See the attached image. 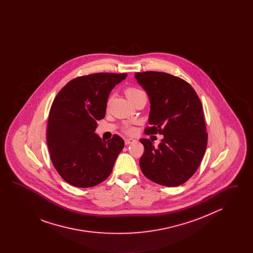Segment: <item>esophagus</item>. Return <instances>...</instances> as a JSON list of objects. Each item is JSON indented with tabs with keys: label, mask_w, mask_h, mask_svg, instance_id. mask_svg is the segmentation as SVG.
<instances>
[{
	"label": "esophagus",
	"mask_w": 253,
	"mask_h": 253,
	"mask_svg": "<svg viewBox=\"0 0 253 253\" xmlns=\"http://www.w3.org/2000/svg\"><path fill=\"white\" fill-rule=\"evenodd\" d=\"M134 141H135V139H133V138H126V139L124 140L125 145L131 144V143H133Z\"/></svg>",
	"instance_id": "obj_1"
}]
</instances>
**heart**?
Returning <instances> with one entry per match:
<instances>
[{
    "label": "heart",
    "mask_w": 253,
    "mask_h": 253,
    "mask_svg": "<svg viewBox=\"0 0 253 253\" xmlns=\"http://www.w3.org/2000/svg\"><path fill=\"white\" fill-rule=\"evenodd\" d=\"M140 93H142V91L140 89H137V88H134V87H129L125 90V96L130 101H132V99L137 95H139ZM126 131L128 132H133V129L132 128H127Z\"/></svg>",
    "instance_id": "1"
}]
</instances>
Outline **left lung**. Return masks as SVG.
Returning <instances> with one entry per match:
<instances>
[{"instance_id": "1", "label": "left lung", "mask_w": 253, "mask_h": 253, "mask_svg": "<svg viewBox=\"0 0 253 253\" xmlns=\"http://www.w3.org/2000/svg\"><path fill=\"white\" fill-rule=\"evenodd\" d=\"M135 79L151 104L145 133L164 135L156 148L150 139H140L145 149L140 169L159 185L179 186L193 176L206 152L208 133L201 101L187 82L167 73H135Z\"/></svg>"}]
</instances>
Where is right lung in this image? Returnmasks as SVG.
Segmentation results:
<instances>
[{
  "mask_svg": "<svg viewBox=\"0 0 253 253\" xmlns=\"http://www.w3.org/2000/svg\"><path fill=\"white\" fill-rule=\"evenodd\" d=\"M127 74L96 73L65 85L49 112L46 139L52 163L62 179L79 188H90L112 172L124 140L114 134L107 141L95 131L105 117L113 88Z\"/></svg>",
  "mask_w": 253,
  "mask_h": 253,
  "instance_id": "right-lung-1",
  "label": "right lung"
}]
</instances>
